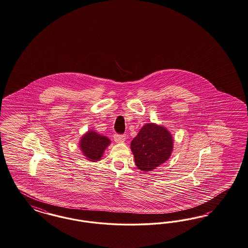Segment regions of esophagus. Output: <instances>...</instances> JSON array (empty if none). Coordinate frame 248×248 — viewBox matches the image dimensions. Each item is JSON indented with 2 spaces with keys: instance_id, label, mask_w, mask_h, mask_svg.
<instances>
[{
  "instance_id": "obj_1",
  "label": "esophagus",
  "mask_w": 248,
  "mask_h": 248,
  "mask_svg": "<svg viewBox=\"0 0 248 248\" xmlns=\"http://www.w3.org/2000/svg\"><path fill=\"white\" fill-rule=\"evenodd\" d=\"M125 136L124 135H117V134H115L114 136H113V139H114V141L116 142V143H123V142H124L125 141Z\"/></svg>"
}]
</instances>
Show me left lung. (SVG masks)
Segmentation results:
<instances>
[{
	"mask_svg": "<svg viewBox=\"0 0 248 248\" xmlns=\"http://www.w3.org/2000/svg\"><path fill=\"white\" fill-rule=\"evenodd\" d=\"M173 143L172 135L165 126L154 123L145 124L131 142L137 169L149 172L169 160Z\"/></svg>",
	"mask_w": 248,
	"mask_h": 248,
	"instance_id": "left-lung-1",
	"label": "left lung"
}]
</instances>
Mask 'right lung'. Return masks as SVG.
<instances>
[{
  "instance_id": "right-lung-1",
  "label": "right lung",
  "mask_w": 248,
  "mask_h": 248,
  "mask_svg": "<svg viewBox=\"0 0 248 248\" xmlns=\"http://www.w3.org/2000/svg\"><path fill=\"white\" fill-rule=\"evenodd\" d=\"M110 144L111 140L108 137L98 134L94 130H90L80 137L78 145L86 159L96 162L102 158L104 150Z\"/></svg>"
}]
</instances>
